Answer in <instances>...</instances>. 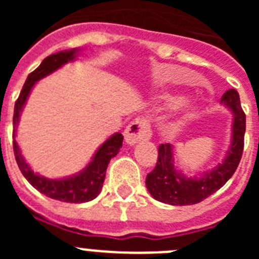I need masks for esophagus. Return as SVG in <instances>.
Segmentation results:
<instances>
[{"label": "esophagus", "instance_id": "1", "mask_svg": "<svg viewBox=\"0 0 259 259\" xmlns=\"http://www.w3.org/2000/svg\"><path fill=\"white\" fill-rule=\"evenodd\" d=\"M150 136H152L150 125L148 120H145L144 118L135 119L131 124L127 125L124 131L125 143L131 146L143 140H148L150 139Z\"/></svg>", "mask_w": 259, "mask_h": 259}]
</instances>
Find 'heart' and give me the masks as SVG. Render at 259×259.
Wrapping results in <instances>:
<instances>
[{"instance_id": "1", "label": "heart", "mask_w": 259, "mask_h": 259, "mask_svg": "<svg viewBox=\"0 0 259 259\" xmlns=\"http://www.w3.org/2000/svg\"><path fill=\"white\" fill-rule=\"evenodd\" d=\"M159 102H161V106L163 109H175L183 102V96H180L179 93H166V95L161 96ZM196 115H197V107L193 104H185L182 110L180 119H182L183 123H185L196 118Z\"/></svg>"}]
</instances>
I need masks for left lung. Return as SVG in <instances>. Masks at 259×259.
Segmentation results:
<instances>
[{"label": "left lung", "instance_id": "8db88e82", "mask_svg": "<svg viewBox=\"0 0 259 259\" xmlns=\"http://www.w3.org/2000/svg\"><path fill=\"white\" fill-rule=\"evenodd\" d=\"M221 104L232 113L231 143L223 159L211 170L200 175L187 176L176 167L174 146L162 144L158 148L157 166L148 174L145 180L146 188L154 200L175 206L194 205L221 189L235 174L244 149L245 114L240 105L239 93L235 89L224 93Z\"/></svg>", "mask_w": 259, "mask_h": 259}]
</instances>
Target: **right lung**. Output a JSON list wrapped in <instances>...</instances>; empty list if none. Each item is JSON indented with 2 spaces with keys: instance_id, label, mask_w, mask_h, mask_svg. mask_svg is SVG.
<instances>
[{
  "instance_id": "1",
  "label": "right lung",
  "mask_w": 259,
  "mask_h": 259,
  "mask_svg": "<svg viewBox=\"0 0 259 259\" xmlns=\"http://www.w3.org/2000/svg\"><path fill=\"white\" fill-rule=\"evenodd\" d=\"M79 52L80 49H77V48L71 50H62V52L54 53L52 56L47 57L44 61L41 62V65L28 75L26 83L23 85L19 98L15 102L13 119L14 154H15V159H17V163L19 166V170L22 171L23 176L31 183L32 187H35L38 192H41L48 197L62 201V202L71 203L88 202V201L95 200L100 194L102 185H104L106 168L109 166L110 159L118 154L123 145V135L119 134V132L111 135L96 150L92 159L89 161V163L84 167L83 170H80L79 172L74 174V175L59 178V179H49V178H45V176L32 170L23 157L22 150H20L17 140H15V136H17L20 115H22L23 109L26 106L27 100H28L33 87L37 84L38 80L53 74L54 71L59 70L62 66H65L68 62H74Z\"/></svg>"
}]
</instances>
